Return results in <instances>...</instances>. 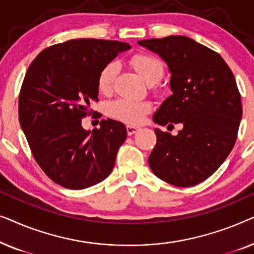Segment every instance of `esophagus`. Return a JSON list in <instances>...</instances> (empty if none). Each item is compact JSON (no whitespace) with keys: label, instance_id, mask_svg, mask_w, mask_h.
<instances>
[{"label":"esophagus","instance_id":"34e87169","mask_svg":"<svg viewBox=\"0 0 254 254\" xmlns=\"http://www.w3.org/2000/svg\"><path fill=\"white\" fill-rule=\"evenodd\" d=\"M138 130V127L137 126H131V125H128L127 126V134L128 135H133L136 133Z\"/></svg>","mask_w":254,"mask_h":254}]
</instances>
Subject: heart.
Listing matches in <instances>:
<instances>
[{"mask_svg":"<svg viewBox=\"0 0 254 254\" xmlns=\"http://www.w3.org/2000/svg\"><path fill=\"white\" fill-rule=\"evenodd\" d=\"M130 64L137 74L149 84H155L164 75V64L157 57L147 53L135 54L130 59ZM117 75L116 62H109L103 65L97 76V86L99 92L107 95L112 91L113 82ZM151 111V105L145 100H130L119 98L107 105V112L114 119L129 125L140 124L145 114Z\"/></svg>","mask_w":254,"mask_h":254,"instance_id":"obj_1","label":"heart"}]
</instances>
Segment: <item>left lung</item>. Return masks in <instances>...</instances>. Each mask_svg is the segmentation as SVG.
<instances>
[{"mask_svg": "<svg viewBox=\"0 0 254 254\" xmlns=\"http://www.w3.org/2000/svg\"><path fill=\"white\" fill-rule=\"evenodd\" d=\"M137 43L157 53L171 72L172 95L152 120L184 126L176 136L155 128L157 142L149 166L171 185H196L220 168L237 138L243 109L235 76L220 54L189 37Z\"/></svg>", "mask_w": 254, "mask_h": 254, "instance_id": "1", "label": "left lung"}]
</instances>
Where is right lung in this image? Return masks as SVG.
I'll list each match as a JSON object with an SVG mask.
<instances>
[{
  "label": "right lung",
  "mask_w": 254,
  "mask_h": 254,
  "mask_svg": "<svg viewBox=\"0 0 254 254\" xmlns=\"http://www.w3.org/2000/svg\"><path fill=\"white\" fill-rule=\"evenodd\" d=\"M127 43L72 39L45 48L31 62L19 93L18 116L33 157L62 187L83 190L107 178L127 136L123 123L107 119L85 130L82 119L98 100L97 76Z\"/></svg>",
  "instance_id": "right-lung-1"
}]
</instances>
